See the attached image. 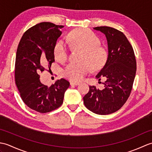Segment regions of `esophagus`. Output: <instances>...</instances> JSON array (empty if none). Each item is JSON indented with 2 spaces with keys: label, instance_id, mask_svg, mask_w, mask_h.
<instances>
[{
  "label": "esophagus",
  "instance_id": "34e87169",
  "mask_svg": "<svg viewBox=\"0 0 152 152\" xmlns=\"http://www.w3.org/2000/svg\"><path fill=\"white\" fill-rule=\"evenodd\" d=\"M80 83L78 82H70V86H78Z\"/></svg>",
  "mask_w": 152,
  "mask_h": 152
}]
</instances>
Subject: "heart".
<instances>
[{"mask_svg": "<svg viewBox=\"0 0 152 152\" xmlns=\"http://www.w3.org/2000/svg\"><path fill=\"white\" fill-rule=\"evenodd\" d=\"M73 49L82 50L80 63H70L63 70L65 78L72 82H80L91 71V67L101 68L107 59V51L100 44L99 38L86 28L74 29L66 39ZM53 53L56 59L61 63L67 60L69 51L63 42H57L54 46ZM92 66L91 67V66Z\"/></svg>", "mask_w": 152, "mask_h": 152, "instance_id": "obj_1", "label": "heart"}]
</instances>
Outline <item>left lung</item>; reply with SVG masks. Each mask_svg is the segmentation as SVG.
Returning a JSON list of instances; mask_svg holds the SVG:
<instances>
[{"label": "left lung", "instance_id": "8db88e82", "mask_svg": "<svg viewBox=\"0 0 152 152\" xmlns=\"http://www.w3.org/2000/svg\"><path fill=\"white\" fill-rule=\"evenodd\" d=\"M95 30L105 34L108 43L107 61L96 76L104 89L89 86L83 96L86 107L99 115L112 114L120 109L129 96L137 71L133 48L122 32L110 27H96Z\"/></svg>", "mask_w": 152, "mask_h": 152}]
</instances>
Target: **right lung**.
Returning a JSON list of instances; mask_svg holds the SVG:
<instances>
[{
  "label": "right lung",
  "instance_id": "obj_1",
  "mask_svg": "<svg viewBox=\"0 0 152 152\" xmlns=\"http://www.w3.org/2000/svg\"><path fill=\"white\" fill-rule=\"evenodd\" d=\"M63 27L50 22L37 24L23 35L16 52V86L25 104L40 113L50 112L60 107L70 86L63 78L50 86L40 80V73L46 67L50 69L55 61L54 46Z\"/></svg>",
  "mask_w": 152,
  "mask_h": 152
}]
</instances>
